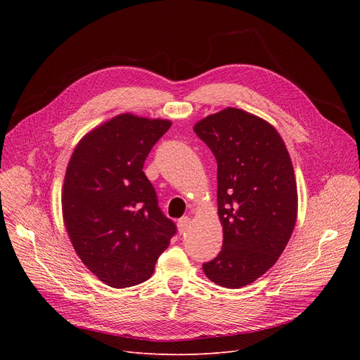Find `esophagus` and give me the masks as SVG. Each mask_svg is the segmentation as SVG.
I'll return each mask as SVG.
<instances>
[{"mask_svg": "<svg viewBox=\"0 0 360 360\" xmlns=\"http://www.w3.org/2000/svg\"><path fill=\"white\" fill-rule=\"evenodd\" d=\"M190 224H191V219H190V217H188V216L181 217V219L178 220V229H179V232H181V233L186 232L188 228H190Z\"/></svg>", "mask_w": 360, "mask_h": 360, "instance_id": "esophagus-1", "label": "esophagus"}]
</instances>
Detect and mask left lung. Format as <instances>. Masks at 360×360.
Segmentation results:
<instances>
[{
    "label": "left lung",
    "mask_w": 360,
    "mask_h": 360,
    "mask_svg": "<svg viewBox=\"0 0 360 360\" xmlns=\"http://www.w3.org/2000/svg\"><path fill=\"white\" fill-rule=\"evenodd\" d=\"M195 134L217 160L219 255L202 266L216 285L239 289L270 270L293 233L297 186L285 141L254 113L226 108L200 120Z\"/></svg>",
    "instance_id": "1"
}]
</instances>
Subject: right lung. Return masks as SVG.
<instances>
[{"mask_svg":"<svg viewBox=\"0 0 360 360\" xmlns=\"http://www.w3.org/2000/svg\"><path fill=\"white\" fill-rule=\"evenodd\" d=\"M169 120L121 113L75 146L63 185V219L84 266L108 286L146 281L176 232L143 172Z\"/></svg>","mask_w":360,"mask_h":360,"instance_id":"add662e5","label":"right lung"}]
</instances>
